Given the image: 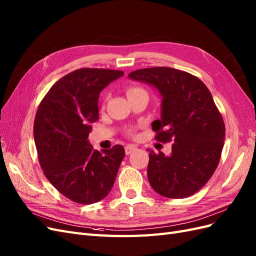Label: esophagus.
I'll return each mask as SVG.
<instances>
[{
	"label": "esophagus",
	"instance_id": "1",
	"mask_svg": "<svg viewBox=\"0 0 256 256\" xmlns=\"http://www.w3.org/2000/svg\"><path fill=\"white\" fill-rule=\"evenodd\" d=\"M136 150V146H134V145H127L125 147V152H126V154H130L131 152H134Z\"/></svg>",
	"mask_w": 256,
	"mask_h": 256
}]
</instances>
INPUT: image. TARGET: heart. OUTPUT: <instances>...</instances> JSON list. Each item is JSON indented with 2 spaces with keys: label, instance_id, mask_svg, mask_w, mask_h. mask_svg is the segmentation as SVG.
<instances>
[{
  "label": "heart",
  "instance_id": "heart-1",
  "mask_svg": "<svg viewBox=\"0 0 256 256\" xmlns=\"http://www.w3.org/2000/svg\"><path fill=\"white\" fill-rule=\"evenodd\" d=\"M143 90H144L143 88H138V86H129V88H127V90H126V92H127V96H131V95L136 94V92H143ZM134 131H136L134 128H128V129L126 130V134L129 136H134Z\"/></svg>",
  "mask_w": 256,
  "mask_h": 256
}]
</instances>
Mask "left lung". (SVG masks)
<instances>
[{
  "instance_id": "obj_1",
  "label": "left lung",
  "mask_w": 256,
  "mask_h": 256,
  "mask_svg": "<svg viewBox=\"0 0 256 256\" xmlns=\"http://www.w3.org/2000/svg\"><path fill=\"white\" fill-rule=\"evenodd\" d=\"M128 76L158 88L161 118L152 124L154 138L174 142L170 156L150 152V186L170 198L194 194L214 173L226 138V125L210 92L198 76L175 68H143Z\"/></svg>"
}]
</instances>
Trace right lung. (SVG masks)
<instances>
[{"mask_svg": "<svg viewBox=\"0 0 256 256\" xmlns=\"http://www.w3.org/2000/svg\"><path fill=\"white\" fill-rule=\"evenodd\" d=\"M122 70L80 68L60 78L46 94L34 120V140L42 172L60 194L92 204L109 194L125 150L102 152L88 143L92 122L99 118L98 98Z\"/></svg>", "mask_w": 256, "mask_h": 256, "instance_id": "add662e5", "label": "right lung"}]
</instances>
